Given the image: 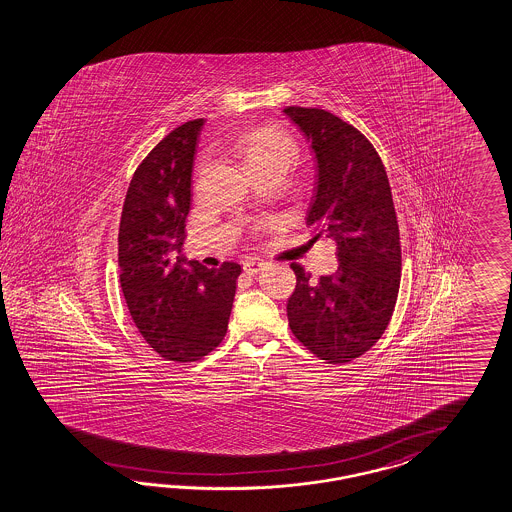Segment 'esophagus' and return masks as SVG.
I'll return each mask as SVG.
<instances>
[{
  "label": "esophagus",
  "instance_id": "1",
  "mask_svg": "<svg viewBox=\"0 0 512 512\" xmlns=\"http://www.w3.org/2000/svg\"><path fill=\"white\" fill-rule=\"evenodd\" d=\"M263 266V261H259V259H248V261H244V272L249 276H255L257 272L263 270Z\"/></svg>",
  "mask_w": 512,
  "mask_h": 512
}]
</instances>
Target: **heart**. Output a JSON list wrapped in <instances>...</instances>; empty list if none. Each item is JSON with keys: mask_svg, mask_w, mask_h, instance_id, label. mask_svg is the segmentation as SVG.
<instances>
[{"mask_svg": "<svg viewBox=\"0 0 512 512\" xmlns=\"http://www.w3.org/2000/svg\"><path fill=\"white\" fill-rule=\"evenodd\" d=\"M236 152L253 175L272 167L291 169L298 160V145L291 136L263 126L251 128L236 139Z\"/></svg>", "mask_w": 512, "mask_h": 512, "instance_id": "heart-1", "label": "heart"}]
</instances>
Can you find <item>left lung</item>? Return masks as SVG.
Returning a JSON list of instances; mask_svg holds the SVG:
<instances>
[{
    "mask_svg": "<svg viewBox=\"0 0 512 512\" xmlns=\"http://www.w3.org/2000/svg\"><path fill=\"white\" fill-rule=\"evenodd\" d=\"M317 160V188L307 212L315 242L337 244L339 268L311 281L292 264L296 289L287 304L294 337L320 360L360 358L382 337L401 285V240L386 167L358 128L330 111L289 106Z\"/></svg>",
    "mask_w": 512,
    "mask_h": 512,
    "instance_id": "8db88e82",
    "label": "left lung"
}]
</instances>
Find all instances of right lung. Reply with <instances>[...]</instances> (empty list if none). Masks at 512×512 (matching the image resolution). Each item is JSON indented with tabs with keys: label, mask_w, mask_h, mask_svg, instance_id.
Instances as JSON below:
<instances>
[{
	"label": "right lung",
	"mask_w": 512,
	"mask_h": 512,
	"mask_svg": "<svg viewBox=\"0 0 512 512\" xmlns=\"http://www.w3.org/2000/svg\"><path fill=\"white\" fill-rule=\"evenodd\" d=\"M203 119L162 139L139 164L119 225V281L143 339L167 361L201 360L220 345L235 300L238 263L207 268L182 255ZM180 257L170 259V251Z\"/></svg>",
	"instance_id": "obj_1"
}]
</instances>
